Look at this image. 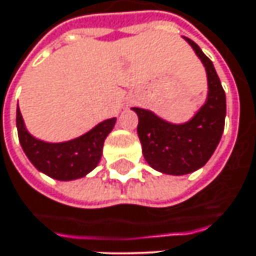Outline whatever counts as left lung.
<instances>
[{
	"instance_id": "8db88e82",
	"label": "left lung",
	"mask_w": 256,
	"mask_h": 256,
	"mask_svg": "<svg viewBox=\"0 0 256 256\" xmlns=\"http://www.w3.org/2000/svg\"><path fill=\"white\" fill-rule=\"evenodd\" d=\"M202 60L207 74V98L191 120L170 123L150 110L133 107L138 134L146 162L159 172L186 175L200 170L214 154L224 128L226 96L213 62L190 38H184Z\"/></svg>"
}]
</instances>
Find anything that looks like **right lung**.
Returning <instances> with one entry per match:
<instances>
[{
    "label": "right lung",
    "mask_w": 256,
    "mask_h": 256,
    "mask_svg": "<svg viewBox=\"0 0 256 256\" xmlns=\"http://www.w3.org/2000/svg\"><path fill=\"white\" fill-rule=\"evenodd\" d=\"M17 132L26 156L40 172L59 181L82 178L98 165L104 140L116 124V117L98 123L85 134L68 142L50 143L28 133L17 104Z\"/></svg>",
    "instance_id": "1"
}]
</instances>
